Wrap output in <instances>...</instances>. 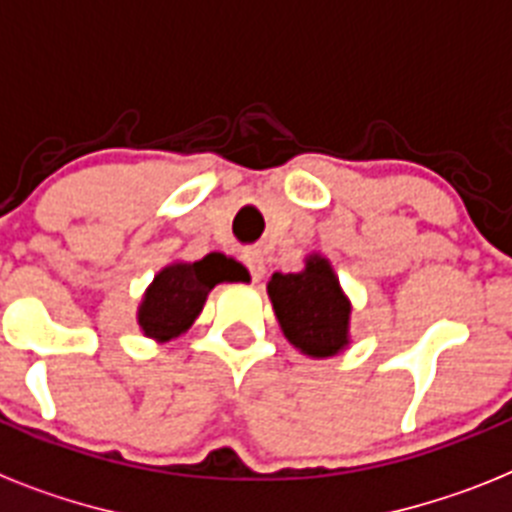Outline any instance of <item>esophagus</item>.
Returning <instances> with one entry per match:
<instances>
[{
  "instance_id": "34e87169",
  "label": "esophagus",
  "mask_w": 512,
  "mask_h": 512,
  "mask_svg": "<svg viewBox=\"0 0 512 512\" xmlns=\"http://www.w3.org/2000/svg\"><path fill=\"white\" fill-rule=\"evenodd\" d=\"M244 265H247L249 276L255 278V281H260V278H263L265 257L260 249H247V252H244Z\"/></svg>"
}]
</instances>
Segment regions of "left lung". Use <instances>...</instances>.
I'll list each match as a JSON object with an SVG mask.
<instances>
[{
    "label": "left lung",
    "instance_id": "1",
    "mask_svg": "<svg viewBox=\"0 0 512 512\" xmlns=\"http://www.w3.org/2000/svg\"><path fill=\"white\" fill-rule=\"evenodd\" d=\"M268 296L283 336L302 354L325 359L349 346L351 304L325 257H309L302 273H273Z\"/></svg>",
    "mask_w": 512,
    "mask_h": 512
}]
</instances>
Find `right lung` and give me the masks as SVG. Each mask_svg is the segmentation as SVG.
Listing matches in <instances>:
<instances>
[{
  "instance_id": "obj_1",
  "label": "right lung",
  "mask_w": 512,
  "mask_h": 512,
  "mask_svg": "<svg viewBox=\"0 0 512 512\" xmlns=\"http://www.w3.org/2000/svg\"><path fill=\"white\" fill-rule=\"evenodd\" d=\"M223 281H249L244 265L221 252H210L197 263H174L163 268L145 291L137 322L148 338L171 341L182 336L200 315L210 289Z\"/></svg>"
}]
</instances>
